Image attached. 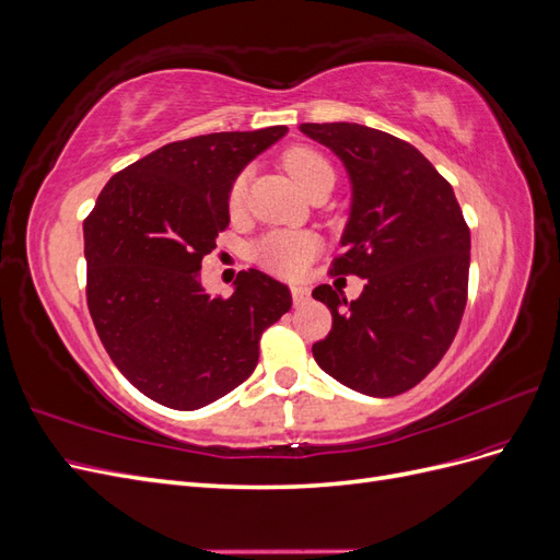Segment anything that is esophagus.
Wrapping results in <instances>:
<instances>
[{"label":"esophagus","instance_id":"1","mask_svg":"<svg viewBox=\"0 0 560 560\" xmlns=\"http://www.w3.org/2000/svg\"><path fill=\"white\" fill-rule=\"evenodd\" d=\"M290 290H292L294 306H301V303H306V299H308V287H303V284H292Z\"/></svg>","mask_w":560,"mask_h":560}]
</instances>
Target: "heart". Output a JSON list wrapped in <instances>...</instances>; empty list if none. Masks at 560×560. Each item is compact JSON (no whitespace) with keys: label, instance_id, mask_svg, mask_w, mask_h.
<instances>
[{"label":"heart","instance_id":"obj_1","mask_svg":"<svg viewBox=\"0 0 560 560\" xmlns=\"http://www.w3.org/2000/svg\"><path fill=\"white\" fill-rule=\"evenodd\" d=\"M282 165L303 189L313 194L322 184H334V167L325 154L306 144H294L282 154ZM247 198V173H238L226 189V206L238 212ZM319 249V243L308 231H273L252 247V259L276 276H296Z\"/></svg>","mask_w":560,"mask_h":560}]
</instances>
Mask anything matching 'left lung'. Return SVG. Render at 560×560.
I'll list each match as a JSON object with an SVG mask.
<instances>
[{
	"instance_id": "8db88e82",
	"label": "left lung",
	"mask_w": 560,
	"mask_h": 560,
	"mask_svg": "<svg viewBox=\"0 0 560 560\" xmlns=\"http://www.w3.org/2000/svg\"><path fill=\"white\" fill-rule=\"evenodd\" d=\"M352 179V212L329 276L364 278L360 299L331 284L313 299L331 331L313 346L322 371L371 397H395L442 362L460 327L469 226L453 186L416 147L360 124H301Z\"/></svg>"
}]
</instances>
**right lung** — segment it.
Returning a JSON list of instances; mask_svg holds the SVG:
<instances>
[{
    "label": "right lung",
    "instance_id": "add662e5",
    "mask_svg": "<svg viewBox=\"0 0 560 560\" xmlns=\"http://www.w3.org/2000/svg\"><path fill=\"white\" fill-rule=\"evenodd\" d=\"M284 126L171 142L116 173L83 219L86 301L118 371L177 411L252 376L261 334L292 308L290 287L241 270L229 299L200 287L202 259L229 226L231 179Z\"/></svg>",
    "mask_w": 560,
    "mask_h": 560
}]
</instances>
